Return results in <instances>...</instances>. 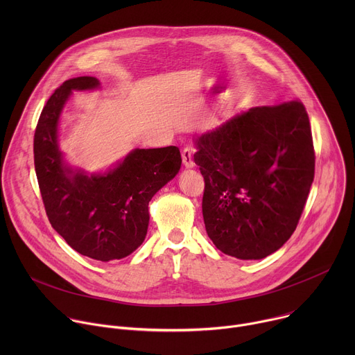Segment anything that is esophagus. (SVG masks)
<instances>
[{
	"instance_id": "obj_1",
	"label": "esophagus",
	"mask_w": 355,
	"mask_h": 355,
	"mask_svg": "<svg viewBox=\"0 0 355 355\" xmlns=\"http://www.w3.org/2000/svg\"><path fill=\"white\" fill-rule=\"evenodd\" d=\"M182 163L185 168H192L195 166L193 163V155L189 148H184L182 150Z\"/></svg>"
}]
</instances>
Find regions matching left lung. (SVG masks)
Instances as JSON below:
<instances>
[{
	"instance_id": "1",
	"label": "left lung",
	"mask_w": 355,
	"mask_h": 355,
	"mask_svg": "<svg viewBox=\"0 0 355 355\" xmlns=\"http://www.w3.org/2000/svg\"><path fill=\"white\" fill-rule=\"evenodd\" d=\"M202 215L216 248L261 260L295 232L315 177L309 116L299 101L251 108L196 135Z\"/></svg>"
}]
</instances>
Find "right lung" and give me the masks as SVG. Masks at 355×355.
Segmentation results:
<instances>
[{
	"mask_svg": "<svg viewBox=\"0 0 355 355\" xmlns=\"http://www.w3.org/2000/svg\"><path fill=\"white\" fill-rule=\"evenodd\" d=\"M95 77L64 81L46 103L33 139L35 171L53 229L77 252L121 260L144 241L148 202L181 168L175 146L135 148L105 173L70 166L59 147V121L73 91L99 88Z\"/></svg>",
	"mask_w": 355,
	"mask_h": 355,
	"instance_id": "right-lung-1",
	"label": "right lung"
}]
</instances>
